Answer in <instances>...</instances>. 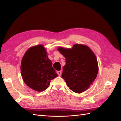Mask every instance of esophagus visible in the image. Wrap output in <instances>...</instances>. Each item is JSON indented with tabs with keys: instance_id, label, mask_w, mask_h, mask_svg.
Wrapping results in <instances>:
<instances>
[{
	"instance_id": "obj_1",
	"label": "esophagus",
	"mask_w": 121,
	"mask_h": 121,
	"mask_svg": "<svg viewBox=\"0 0 121 121\" xmlns=\"http://www.w3.org/2000/svg\"><path fill=\"white\" fill-rule=\"evenodd\" d=\"M57 74H58V76H60L61 75V72L60 71H57Z\"/></svg>"
}]
</instances>
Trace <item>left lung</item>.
Wrapping results in <instances>:
<instances>
[{
  "label": "left lung",
  "mask_w": 121,
  "mask_h": 121,
  "mask_svg": "<svg viewBox=\"0 0 121 121\" xmlns=\"http://www.w3.org/2000/svg\"><path fill=\"white\" fill-rule=\"evenodd\" d=\"M65 58L61 77L71 90L82 93L96 79L98 63L94 53L88 47L75 44L72 49H58Z\"/></svg>",
  "instance_id": "1"
}]
</instances>
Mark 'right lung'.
Returning a JSON list of instances; mask_svg holds the SVG:
<instances>
[{"instance_id":"1","label":"right lung","mask_w":121,"mask_h":121,"mask_svg":"<svg viewBox=\"0 0 121 121\" xmlns=\"http://www.w3.org/2000/svg\"><path fill=\"white\" fill-rule=\"evenodd\" d=\"M42 45L29 48L21 63V74L24 82L31 89L41 92L48 87L50 81L57 76Z\"/></svg>"}]
</instances>
